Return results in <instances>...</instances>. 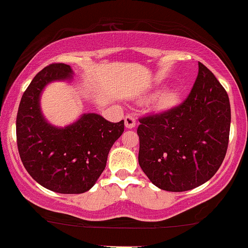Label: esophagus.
<instances>
[{"label":"esophagus","mask_w":248,"mask_h":248,"mask_svg":"<svg viewBox=\"0 0 248 248\" xmlns=\"http://www.w3.org/2000/svg\"><path fill=\"white\" fill-rule=\"evenodd\" d=\"M124 126H126L128 129H132V128L136 126V119L134 118L133 115H127L126 118H124Z\"/></svg>","instance_id":"obj_1"}]
</instances>
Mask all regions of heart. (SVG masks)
<instances>
[{"instance_id":"heart-1","label":"heart","mask_w":248,"mask_h":248,"mask_svg":"<svg viewBox=\"0 0 248 248\" xmlns=\"http://www.w3.org/2000/svg\"><path fill=\"white\" fill-rule=\"evenodd\" d=\"M158 93V91L156 94ZM179 100V93L176 90H164L155 98V106L158 109H169Z\"/></svg>"}]
</instances>
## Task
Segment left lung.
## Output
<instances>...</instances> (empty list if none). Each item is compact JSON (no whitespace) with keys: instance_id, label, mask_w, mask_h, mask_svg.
Returning a JSON list of instances; mask_svg holds the SVG:
<instances>
[{"instance_id":"1","label":"left lung","mask_w":248,"mask_h":248,"mask_svg":"<svg viewBox=\"0 0 248 248\" xmlns=\"http://www.w3.org/2000/svg\"><path fill=\"white\" fill-rule=\"evenodd\" d=\"M231 107L226 91L198 62V76L179 106L140 120L139 164L166 191L195 189L213 177L229 144Z\"/></svg>"}]
</instances>
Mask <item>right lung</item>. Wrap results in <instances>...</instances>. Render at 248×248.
Returning <instances> with one entry per match:
<instances>
[{
	"label": "right lung",
	"instance_id": "add662e5",
	"mask_svg": "<svg viewBox=\"0 0 248 248\" xmlns=\"http://www.w3.org/2000/svg\"><path fill=\"white\" fill-rule=\"evenodd\" d=\"M73 75L66 64L44 67L22 96L16 119L24 168L37 183L58 193H82L94 186L124 127V120L113 124L96 113H84L64 127L46 120L41 107L45 87L55 81L71 82Z\"/></svg>",
	"mask_w": 248,
	"mask_h": 248
}]
</instances>
